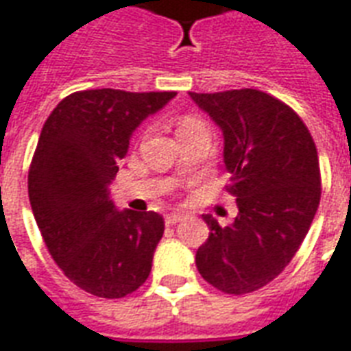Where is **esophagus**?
I'll list each match as a JSON object with an SVG mask.
<instances>
[{"instance_id": "1", "label": "esophagus", "mask_w": 351, "mask_h": 351, "mask_svg": "<svg viewBox=\"0 0 351 351\" xmlns=\"http://www.w3.org/2000/svg\"><path fill=\"white\" fill-rule=\"evenodd\" d=\"M179 221H183V213H178V211H173V213H168L165 217V222L168 226H172V224H178Z\"/></svg>"}]
</instances>
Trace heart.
<instances>
[{
  "mask_svg": "<svg viewBox=\"0 0 351 351\" xmlns=\"http://www.w3.org/2000/svg\"><path fill=\"white\" fill-rule=\"evenodd\" d=\"M196 125H202V121H200V119H198V117L183 116V117H181V119H179V123H178V132H181V130L191 129V127H196Z\"/></svg>",
  "mask_w": 351,
  "mask_h": 351,
  "instance_id": "1",
  "label": "heart"
}]
</instances>
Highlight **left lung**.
I'll use <instances>...</instances> for the list:
<instances>
[{"label":"left lung","mask_w":351,"mask_h":351,"mask_svg":"<svg viewBox=\"0 0 351 351\" xmlns=\"http://www.w3.org/2000/svg\"><path fill=\"white\" fill-rule=\"evenodd\" d=\"M224 134V165L239 213L230 226L204 215L207 241L196 267L217 290L263 288L291 262L322 196L316 144L298 112L258 89L194 93Z\"/></svg>","instance_id":"obj_1"}]
</instances>
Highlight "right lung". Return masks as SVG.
Masks as SVG:
<instances>
[{"label":"right lung","instance_id":"add662e5","mask_svg":"<svg viewBox=\"0 0 351 351\" xmlns=\"http://www.w3.org/2000/svg\"><path fill=\"white\" fill-rule=\"evenodd\" d=\"M173 97L176 91H76L40 130L27 173L35 221L65 277L97 298H125L149 277L165 219L155 211H117L108 186L132 130Z\"/></svg>","mask_w":351,"mask_h":351}]
</instances>
